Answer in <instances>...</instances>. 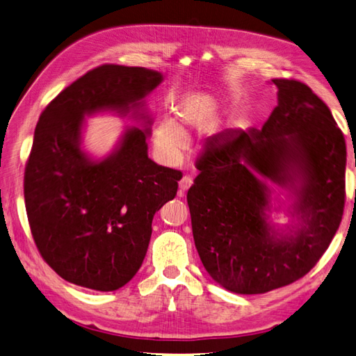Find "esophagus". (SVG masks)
<instances>
[{"label": "esophagus", "instance_id": "esophagus-1", "mask_svg": "<svg viewBox=\"0 0 356 356\" xmlns=\"http://www.w3.org/2000/svg\"><path fill=\"white\" fill-rule=\"evenodd\" d=\"M192 183H193V179H192V176H183L181 179H180V181H179V188H180V191H179V195L181 196V195H184V192H186L191 186H192Z\"/></svg>", "mask_w": 356, "mask_h": 356}]
</instances>
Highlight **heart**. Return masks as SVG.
Listing matches in <instances>:
<instances>
[{
	"label": "heart",
	"instance_id": "obj_1",
	"mask_svg": "<svg viewBox=\"0 0 356 356\" xmlns=\"http://www.w3.org/2000/svg\"><path fill=\"white\" fill-rule=\"evenodd\" d=\"M209 109L205 107V104H195L192 106L191 109L184 111L181 120L177 125V123L172 119H163L156 131V145L160 149L161 154H164L165 157L172 159L176 157L177 154L183 149L184 147V125H186L188 122L193 120L197 116H205L208 115Z\"/></svg>",
	"mask_w": 356,
	"mask_h": 356
}]
</instances>
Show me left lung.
Wrapping results in <instances>:
<instances>
[{"label":"left lung","instance_id":"obj_1","mask_svg":"<svg viewBox=\"0 0 356 356\" xmlns=\"http://www.w3.org/2000/svg\"><path fill=\"white\" fill-rule=\"evenodd\" d=\"M272 81L277 106L265 125L213 136L188 192L199 257L212 280L237 293H264L310 272L341 225L346 200L345 136L327 104L298 80ZM291 171L303 177L298 209L306 227L275 238L264 221L266 181L284 184Z\"/></svg>","mask_w":356,"mask_h":356}]
</instances>
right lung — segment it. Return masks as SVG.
<instances>
[{
    "label": "right lung",
    "instance_id": "right-lung-1",
    "mask_svg": "<svg viewBox=\"0 0 356 356\" xmlns=\"http://www.w3.org/2000/svg\"><path fill=\"white\" fill-rule=\"evenodd\" d=\"M160 83L157 71L103 64L39 118L24 168L27 220L42 259L71 284L96 291L128 284L143 265L154 213L177 193L181 172L148 159L140 128L100 163L80 149L84 115L138 111Z\"/></svg>",
    "mask_w": 356,
    "mask_h": 356
}]
</instances>
